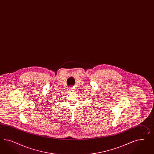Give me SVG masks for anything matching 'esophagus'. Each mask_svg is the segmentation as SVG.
<instances>
[{
  "label": "esophagus",
  "instance_id": "1",
  "mask_svg": "<svg viewBox=\"0 0 154 154\" xmlns=\"http://www.w3.org/2000/svg\"><path fill=\"white\" fill-rule=\"evenodd\" d=\"M68 90H69V91L70 92L73 91H74V90H73V88H68Z\"/></svg>",
  "mask_w": 154,
  "mask_h": 154
}]
</instances>
